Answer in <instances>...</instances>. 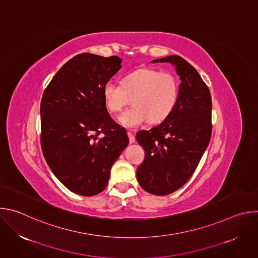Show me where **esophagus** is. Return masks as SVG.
Returning a JSON list of instances; mask_svg holds the SVG:
<instances>
[{"instance_id":"esophagus-1","label":"esophagus","mask_w":258,"mask_h":258,"mask_svg":"<svg viewBox=\"0 0 258 258\" xmlns=\"http://www.w3.org/2000/svg\"><path fill=\"white\" fill-rule=\"evenodd\" d=\"M127 136H128V139H130V143L131 144H134L136 142V138H135V135L131 132H127Z\"/></svg>"}]
</instances>
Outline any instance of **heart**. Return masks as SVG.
<instances>
[{
    "label": "heart",
    "mask_w": 258,
    "mask_h": 258,
    "mask_svg": "<svg viewBox=\"0 0 258 258\" xmlns=\"http://www.w3.org/2000/svg\"><path fill=\"white\" fill-rule=\"evenodd\" d=\"M178 81L170 72L141 68L127 75L122 85L108 82L103 87V99L109 112L118 113L131 103L118 121L127 128H136L149 120L159 123L166 119L176 104Z\"/></svg>",
    "instance_id": "b5f03b06"
}]
</instances>
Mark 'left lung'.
Segmentation results:
<instances>
[{
    "label": "left lung",
    "mask_w": 258,
    "mask_h": 258,
    "mask_svg": "<svg viewBox=\"0 0 258 258\" xmlns=\"http://www.w3.org/2000/svg\"><path fill=\"white\" fill-rule=\"evenodd\" d=\"M170 63L179 77L178 97L169 116L137 141L145 159L137 169L140 186L148 193H173L194 173L211 137V96L197 70L185 59L171 55L152 63Z\"/></svg>",
    "instance_id": "obj_1"
}]
</instances>
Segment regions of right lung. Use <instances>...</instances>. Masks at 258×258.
<instances>
[{
    "label": "right lung",
    "instance_id": "1",
    "mask_svg": "<svg viewBox=\"0 0 258 258\" xmlns=\"http://www.w3.org/2000/svg\"><path fill=\"white\" fill-rule=\"evenodd\" d=\"M121 62L117 56L77 55L58 70L43 94L44 157L63 185L82 196L106 188L113 163L128 145L125 130L110 116L103 99L104 85Z\"/></svg>",
    "mask_w": 258,
    "mask_h": 258
}]
</instances>
